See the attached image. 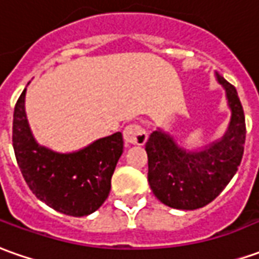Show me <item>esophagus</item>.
I'll return each mask as SVG.
<instances>
[{"label": "esophagus", "mask_w": 259, "mask_h": 259, "mask_svg": "<svg viewBox=\"0 0 259 259\" xmlns=\"http://www.w3.org/2000/svg\"><path fill=\"white\" fill-rule=\"evenodd\" d=\"M123 137L124 142L127 144H137V146H143L147 142V132L139 123H132L129 126H126L123 130Z\"/></svg>", "instance_id": "34e87169"}]
</instances>
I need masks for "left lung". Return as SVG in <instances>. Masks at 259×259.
Listing matches in <instances>:
<instances>
[{"instance_id":"left-lung-1","label":"left lung","mask_w":259,"mask_h":259,"mask_svg":"<svg viewBox=\"0 0 259 259\" xmlns=\"http://www.w3.org/2000/svg\"><path fill=\"white\" fill-rule=\"evenodd\" d=\"M231 109V122L221 140L198 152H186L173 137L161 130L153 132L146 152L147 180L153 194L177 210H196L211 203L237 173L244 154L245 116L237 89L218 73Z\"/></svg>"}]
</instances>
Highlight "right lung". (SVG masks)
Listing matches in <instances>:
<instances>
[{
    "mask_svg": "<svg viewBox=\"0 0 259 259\" xmlns=\"http://www.w3.org/2000/svg\"><path fill=\"white\" fill-rule=\"evenodd\" d=\"M25 91L14 109L12 146L19 170L36 198L72 217L96 211L109 196L110 180L123 153L117 132L75 153H56L35 142L25 115Z\"/></svg>",
    "mask_w": 259,
    "mask_h": 259,
    "instance_id": "1",
    "label": "right lung"
}]
</instances>
